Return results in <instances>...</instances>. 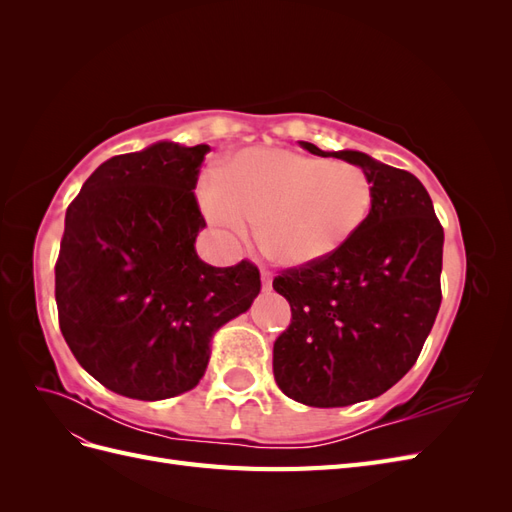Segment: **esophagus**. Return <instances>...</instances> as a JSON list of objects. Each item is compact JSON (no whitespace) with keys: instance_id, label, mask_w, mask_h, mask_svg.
<instances>
[{"instance_id":"1","label":"esophagus","mask_w":512,"mask_h":512,"mask_svg":"<svg viewBox=\"0 0 512 512\" xmlns=\"http://www.w3.org/2000/svg\"><path fill=\"white\" fill-rule=\"evenodd\" d=\"M260 280H262V290H271V286H273V275H271L267 269L260 271Z\"/></svg>"}]
</instances>
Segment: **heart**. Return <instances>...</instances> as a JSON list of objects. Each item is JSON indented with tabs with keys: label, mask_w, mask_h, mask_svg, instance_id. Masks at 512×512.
Wrapping results in <instances>:
<instances>
[{
	"label": "heart",
	"mask_w": 512,
	"mask_h": 512,
	"mask_svg": "<svg viewBox=\"0 0 512 512\" xmlns=\"http://www.w3.org/2000/svg\"><path fill=\"white\" fill-rule=\"evenodd\" d=\"M374 181L361 166L288 149H245L200 181L207 222L228 245H243L260 224L265 250L290 267L337 254L374 209Z\"/></svg>",
	"instance_id": "obj_1"
}]
</instances>
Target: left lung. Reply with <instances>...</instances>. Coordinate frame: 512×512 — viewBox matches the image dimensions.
Masks as SVG:
<instances>
[{
	"label": "left lung",
	"mask_w": 512,
	"mask_h": 512,
	"mask_svg": "<svg viewBox=\"0 0 512 512\" xmlns=\"http://www.w3.org/2000/svg\"><path fill=\"white\" fill-rule=\"evenodd\" d=\"M301 147L361 166L376 190L344 250L273 280L292 312L273 344L277 386L305 406L339 408L389 391L416 363L442 301L444 230L408 170L361 151Z\"/></svg>",
	"instance_id": "left-lung-1"
}]
</instances>
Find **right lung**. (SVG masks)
Wrapping results in <instances>:
<instances>
[{"mask_svg":"<svg viewBox=\"0 0 512 512\" xmlns=\"http://www.w3.org/2000/svg\"><path fill=\"white\" fill-rule=\"evenodd\" d=\"M209 145L156 143L100 164L66 211L55 265L59 329L106 389L158 401L194 389L222 324L250 309V260L211 267L194 241Z\"/></svg>","mask_w":512,"mask_h":512,"instance_id":"obj_1","label":"right lung"}]
</instances>
